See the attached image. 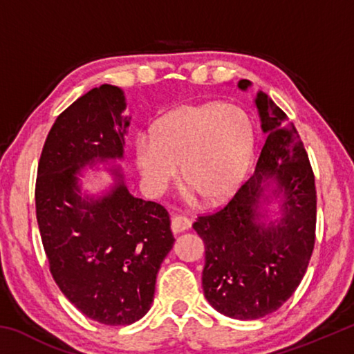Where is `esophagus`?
<instances>
[{"label":"esophagus","mask_w":354,"mask_h":354,"mask_svg":"<svg viewBox=\"0 0 354 354\" xmlns=\"http://www.w3.org/2000/svg\"><path fill=\"white\" fill-rule=\"evenodd\" d=\"M192 225V221L189 218L183 217V215H173L171 217V231L175 234H179V232H184L185 230H189Z\"/></svg>","instance_id":"34e87169"}]
</instances>
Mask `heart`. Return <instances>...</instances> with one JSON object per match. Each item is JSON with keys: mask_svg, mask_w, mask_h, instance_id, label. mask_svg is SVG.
I'll return each instance as SVG.
<instances>
[{"mask_svg": "<svg viewBox=\"0 0 354 354\" xmlns=\"http://www.w3.org/2000/svg\"><path fill=\"white\" fill-rule=\"evenodd\" d=\"M254 149V128L241 107L221 103L181 106L159 118L151 140L139 139L136 158L142 176L162 189L178 175L207 205L234 194Z\"/></svg>", "mask_w": 354, "mask_h": 354, "instance_id": "b5f03b06", "label": "heart"}]
</instances>
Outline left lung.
Returning <instances> with one entry per match:
<instances>
[{
	"instance_id": "8db88e82",
	"label": "left lung",
	"mask_w": 354,
	"mask_h": 354,
	"mask_svg": "<svg viewBox=\"0 0 354 354\" xmlns=\"http://www.w3.org/2000/svg\"><path fill=\"white\" fill-rule=\"evenodd\" d=\"M237 86L247 91L251 82L241 80ZM254 103L267 134L254 173L223 207L194 223L206 250L205 297L237 320L261 319L283 306L301 283L315 243L317 192L306 149L266 93H257ZM268 180L283 200V217L263 225L259 207Z\"/></svg>"
}]
</instances>
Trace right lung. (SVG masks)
Wrapping results in <instances>:
<instances>
[{"mask_svg": "<svg viewBox=\"0 0 354 354\" xmlns=\"http://www.w3.org/2000/svg\"><path fill=\"white\" fill-rule=\"evenodd\" d=\"M122 88L95 87L56 118L41 149L35 214L50 272L81 313L103 325H131L154 298L156 277L175 237L164 206L117 184L82 196L77 173L95 160L122 159L129 120Z\"/></svg>", "mask_w": 354, "mask_h": 354, "instance_id": "obj_1", "label": "right lung"}]
</instances>
